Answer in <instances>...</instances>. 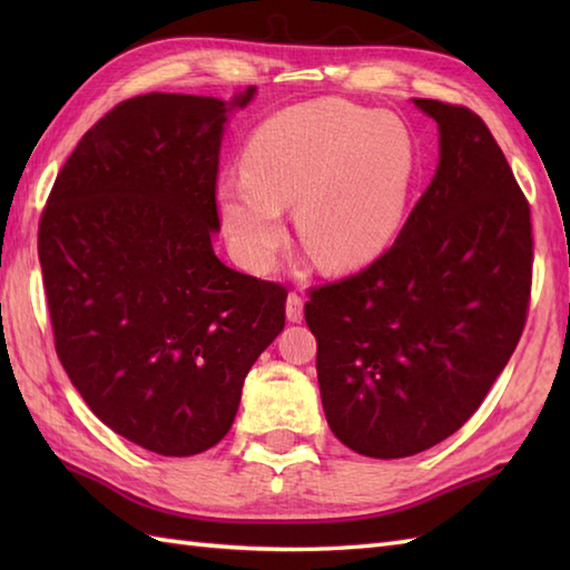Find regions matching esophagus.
<instances>
[{"mask_svg":"<svg viewBox=\"0 0 570 570\" xmlns=\"http://www.w3.org/2000/svg\"><path fill=\"white\" fill-rule=\"evenodd\" d=\"M286 318L292 323H298L301 318H304V296L292 292L286 298Z\"/></svg>","mask_w":570,"mask_h":570,"instance_id":"34e87169","label":"esophagus"}]
</instances>
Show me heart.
<instances>
[{"mask_svg": "<svg viewBox=\"0 0 570 570\" xmlns=\"http://www.w3.org/2000/svg\"><path fill=\"white\" fill-rule=\"evenodd\" d=\"M416 178L404 119L345 100H313L266 119L247 141L242 176L217 184V210L239 264L266 272L294 208L301 242L331 272L372 262L402 227Z\"/></svg>", "mask_w": 570, "mask_h": 570, "instance_id": "heart-1", "label": "heart"}]
</instances>
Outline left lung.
I'll return each instance as SVG.
<instances>
[{
    "label": "left lung",
    "mask_w": 570,
    "mask_h": 570,
    "mask_svg": "<svg viewBox=\"0 0 570 570\" xmlns=\"http://www.w3.org/2000/svg\"><path fill=\"white\" fill-rule=\"evenodd\" d=\"M414 105L441 159L394 245L367 269L311 288L328 426L370 458H406L475 414L522 337L531 294L529 203L468 107Z\"/></svg>",
    "instance_id": "left-lung-1"
}]
</instances>
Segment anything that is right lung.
Returning <instances> with one entry per match:
<instances>
[{
	"mask_svg": "<svg viewBox=\"0 0 570 570\" xmlns=\"http://www.w3.org/2000/svg\"><path fill=\"white\" fill-rule=\"evenodd\" d=\"M223 102L149 92L88 129L53 184L39 262L60 365L105 426L159 455L225 439L284 331L286 288L213 252Z\"/></svg>",
	"mask_w": 570,
	"mask_h": 570,
	"instance_id": "1",
	"label": "right lung"
}]
</instances>
